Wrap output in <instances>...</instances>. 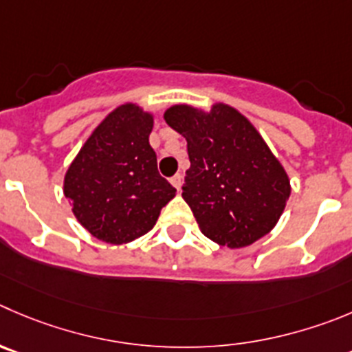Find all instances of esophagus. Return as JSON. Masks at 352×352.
Listing matches in <instances>:
<instances>
[{"mask_svg": "<svg viewBox=\"0 0 352 352\" xmlns=\"http://www.w3.org/2000/svg\"><path fill=\"white\" fill-rule=\"evenodd\" d=\"M182 183H183V176H182V174H174L173 178H170V185H173L174 188L178 190V192H179V190H182Z\"/></svg>", "mask_w": 352, "mask_h": 352, "instance_id": "esophagus-1", "label": "esophagus"}]
</instances>
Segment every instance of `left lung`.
<instances>
[{"label":"left lung","instance_id":"8db88e82","mask_svg":"<svg viewBox=\"0 0 352 352\" xmlns=\"http://www.w3.org/2000/svg\"><path fill=\"white\" fill-rule=\"evenodd\" d=\"M164 120L185 136L190 169L183 199L207 239L230 249L252 245L276 226L292 186L256 126L232 105H173Z\"/></svg>","mask_w":352,"mask_h":352}]
</instances>
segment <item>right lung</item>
I'll return each mask as SVG.
<instances>
[{
  "label": "right lung",
  "instance_id": "add662e5",
  "mask_svg": "<svg viewBox=\"0 0 352 352\" xmlns=\"http://www.w3.org/2000/svg\"><path fill=\"white\" fill-rule=\"evenodd\" d=\"M152 129V112L122 103L103 117L67 169L63 195L82 228L102 242L122 245L148 233L176 195L157 170Z\"/></svg>",
  "mask_w": 352,
  "mask_h": 352
}]
</instances>
